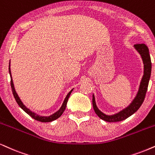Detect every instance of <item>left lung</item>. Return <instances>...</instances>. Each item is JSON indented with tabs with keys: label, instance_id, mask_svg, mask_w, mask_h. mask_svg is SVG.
<instances>
[{
	"label": "left lung",
	"instance_id": "left-lung-1",
	"mask_svg": "<svg viewBox=\"0 0 155 155\" xmlns=\"http://www.w3.org/2000/svg\"><path fill=\"white\" fill-rule=\"evenodd\" d=\"M134 48L136 49L142 57L143 64H144V74L141 80L140 87L136 97L133 99L131 104L126 108L119 111L118 113L114 114L113 115H107L100 111L97 107L95 101V97L93 94L92 98V104L94 109L95 113L98 115L99 118L109 122H115V121H121L124 120L136 112L140 109L141 105L142 104L144 100L145 95L147 91V87L151 76V70H152V63H151V58L149 53V48L145 44H135Z\"/></svg>",
	"mask_w": 155,
	"mask_h": 155
}]
</instances>
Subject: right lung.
I'll list each match as a JSON object with an SVG mask.
<instances>
[{
	"label": "right lung",
	"mask_w": 155,
	"mask_h": 155,
	"mask_svg": "<svg viewBox=\"0 0 155 155\" xmlns=\"http://www.w3.org/2000/svg\"><path fill=\"white\" fill-rule=\"evenodd\" d=\"M8 70H9L10 76H11V89H12V91H13V97H14L15 101H16V102H17L18 104L19 107H20L24 111L25 113L28 114L29 116H31L33 119H36V120L38 121H41V122H50V121L56 120V119H58V117H60L61 116V114L64 113V110H65V109H66V104H67L68 98H69L70 94H71V92L74 90V89H71V91L68 92V94L66 95L65 99H64L63 104H62L61 107V108L58 109L57 111H56V112L54 113L51 115H50V116H47V117L46 116H40V115L37 114L36 113L34 112V111H31L30 109L27 108V107H25L24 104H23V103L22 102V101H21V99H20V98H19L18 95V94L16 93V91H15V88H14V84H13V79H12V76H11V62H9Z\"/></svg>",
	"instance_id": "add662e5"
}]
</instances>
